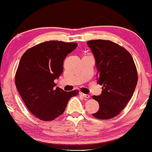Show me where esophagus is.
Wrapping results in <instances>:
<instances>
[{"label":"esophagus","instance_id":"34e87169","mask_svg":"<svg viewBox=\"0 0 152 152\" xmlns=\"http://www.w3.org/2000/svg\"><path fill=\"white\" fill-rule=\"evenodd\" d=\"M80 95L83 96V97H84L85 98H86V99H89V98H90V95H87V94H84L83 93H80Z\"/></svg>","mask_w":152,"mask_h":152}]
</instances>
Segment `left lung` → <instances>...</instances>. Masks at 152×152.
Instances as JSON below:
<instances>
[{"label":"left lung","mask_w":152,"mask_h":152,"mask_svg":"<svg viewBox=\"0 0 152 152\" xmlns=\"http://www.w3.org/2000/svg\"><path fill=\"white\" fill-rule=\"evenodd\" d=\"M95 59L97 83L102 93L93 99L99 104L96 118L109 120L118 115L131 99L137 84V67L126 49L110 40L87 42Z\"/></svg>","instance_id":"left-lung-1"}]
</instances>
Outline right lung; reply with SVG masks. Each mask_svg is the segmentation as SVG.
I'll return each instance as SVG.
<instances>
[{
    "instance_id": "1",
    "label": "right lung",
    "mask_w": 152,
    "mask_h": 152,
    "mask_svg": "<svg viewBox=\"0 0 152 152\" xmlns=\"http://www.w3.org/2000/svg\"><path fill=\"white\" fill-rule=\"evenodd\" d=\"M76 42L50 40L30 48L21 57L15 85L29 111L43 121L63 114L70 98L79 91L55 88V79L63 72L64 61L76 49Z\"/></svg>"
}]
</instances>
